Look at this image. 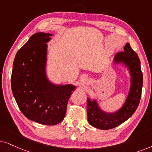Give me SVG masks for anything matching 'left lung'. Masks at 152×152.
I'll list each match as a JSON object with an SVG mask.
<instances>
[{
    "label": "left lung",
    "instance_id": "8db88e82",
    "mask_svg": "<svg viewBox=\"0 0 152 152\" xmlns=\"http://www.w3.org/2000/svg\"><path fill=\"white\" fill-rule=\"evenodd\" d=\"M124 51L115 54L113 64H122L128 68L131 76L128 96L122 106L113 113L104 111L99 106L96 100H90L88 97V120L89 124L95 128L108 130L119 126L132 116L139 105L143 83L140 61L129 43L124 46Z\"/></svg>",
    "mask_w": 152,
    "mask_h": 152
}]
</instances>
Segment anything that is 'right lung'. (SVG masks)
Instances as JSON below:
<instances>
[{
  "instance_id": "obj_1",
  "label": "right lung",
  "mask_w": 152,
  "mask_h": 152,
  "mask_svg": "<svg viewBox=\"0 0 152 152\" xmlns=\"http://www.w3.org/2000/svg\"><path fill=\"white\" fill-rule=\"evenodd\" d=\"M53 35L34 34L18 50L13 63L11 87L21 113L44 125L63 120L66 106L76 86L54 84L46 75L47 43Z\"/></svg>"
}]
</instances>
